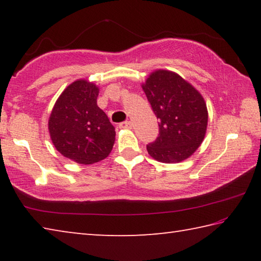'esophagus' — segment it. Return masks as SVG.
Wrapping results in <instances>:
<instances>
[{
    "instance_id": "34e87169",
    "label": "esophagus",
    "mask_w": 261,
    "mask_h": 261,
    "mask_svg": "<svg viewBox=\"0 0 261 261\" xmlns=\"http://www.w3.org/2000/svg\"><path fill=\"white\" fill-rule=\"evenodd\" d=\"M121 127V129H131L132 127V123L130 121H126V122H123L121 123L120 125H118Z\"/></svg>"
}]
</instances>
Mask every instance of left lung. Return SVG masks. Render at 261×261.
Here are the masks:
<instances>
[{"label": "left lung", "mask_w": 261, "mask_h": 261, "mask_svg": "<svg viewBox=\"0 0 261 261\" xmlns=\"http://www.w3.org/2000/svg\"><path fill=\"white\" fill-rule=\"evenodd\" d=\"M159 118V137L147 145L156 161L178 163L200 146L208 122L207 106L200 92L178 73L159 69L141 85Z\"/></svg>", "instance_id": "obj_1"}]
</instances>
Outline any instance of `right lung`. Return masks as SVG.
Listing matches in <instances>:
<instances>
[{
	"mask_svg": "<svg viewBox=\"0 0 261 261\" xmlns=\"http://www.w3.org/2000/svg\"><path fill=\"white\" fill-rule=\"evenodd\" d=\"M99 87L78 79L62 92L53 107L48 131L62 155L79 165H92L109 155L115 127L96 105Z\"/></svg>",
	"mask_w": 261,
	"mask_h": 261,
	"instance_id": "obj_1",
	"label": "right lung"
}]
</instances>
